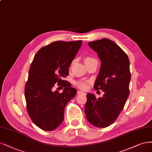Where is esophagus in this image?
Segmentation results:
<instances>
[{"instance_id": "1", "label": "esophagus", "mask_w": 152, "mask_h": 152, "mask_svg": "<svg viewBox=\"0 0 152 152\" xmlns=\"http://www.w3.org/2000/svg\"><path fill=\"white\" fill-rule=\"evenodd\" d=\"M77 94H83V95H86V94L84 92H82L81 91H78Z\"/></svg>"}]
</instances>
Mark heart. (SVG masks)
Instances as JSON below:
<instances>
[{
  "instance_id": "b5f03b06",
  "label": "heart",
  "mask_w": 152,
  "mask_h": 152,
  "mask_svg": "<svg viewBox=\"0 0 152 152\" xmlns=\"http://www.w3.org/2000/svg\"><path fill=\"white\" fill-rule=\"evenodd\" d=\"M95 60H96L94 58H91V57H89V56H87V57H86V58H85L84 62H85V64H88V63L92 62V61H95ZM73 63H74V62H73ZM73 63H72V64H73ZM76 84L80 88H82V89H86V88L87 87V83L84 82H82V81H79V82H77Z\"/></svg>"
}]
</instances>
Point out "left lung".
<instances>
[{"label": "left lung", "mask_w": 152, "mask_h": 152, "mask_svg": "<svg viewBox=\"0 0 152 152\" xmlns=\"http://www.w3.org/2000/svg\"><path fill=\"white\" fill-rule=\"evenodd\" d=\"M88 45L96 52L101 61L94 89L102 90L104 94L98 99L92 93L87 94L85 113L94 126L106 128L117 119L128 97L129 60L124 51L109 39L91 41Z\"/></svg>", "instance_id": "1"}]
</instances>
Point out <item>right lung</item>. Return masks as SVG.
Wrapping results in <instances>:
<instances>
[{
	"label": "right lung",
	"instance_id": "obj_1",
	"mask_svg": "<svg viewBox=\"0 0 152 152\" xmlns=\"http://www.w3.org/2000/svg\"><path fill=\"white\" fill-rule=\"evenodd\" d=\"M82 41H58L41 48L31 65L25 86L26 107L33 122L45 131H53L64 121L66 104L77 90L62 80L69 74V68L79 50ZM56 83L65 88L53 91Z\"/></svg>",
	"mask_w": 152,
	"mask_h": 152
}]
</instances>
